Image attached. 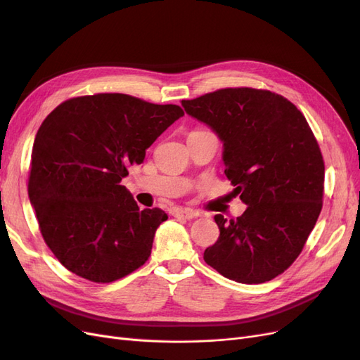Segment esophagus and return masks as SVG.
I'll use <instances>...</instances> for the list:
<instances>
[{"instance_id":"1","label":"esophagus","mask_w":360,"mask_h":360,"mask_svg":"<svg viewBox=\"0 0 360 360\" xmlns=\"http://www.w3.org/2000/svg\"><path fill=\"white\" fill-rule=\"evenodd\" d=\"M172 216L176 217V219H183V221H191L193 217H197V213L191 209H181V207H177V209H174Z\"/></svg>"}]
</instances>
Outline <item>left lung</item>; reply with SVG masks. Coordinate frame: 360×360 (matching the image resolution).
I'll return each mask as SVG.
<instances>
[{
  "label": "left lung",
  "instance_id": "8db88e82",
  "mask_svg": "<svg viewBox=\"0 0 360 360\" xmlns=\"http://www.w3.org/2000/svg\"><path fill=\"white\" fill-rule=\"evenodd\" d=\"M224 144L225 176L248 209L216 214L217 242L204 261L228 279L261 284L302 252L323 205L324 162L307 118L267 90L224 89L181 101Z\"/></svg>",
  "mask_w": 360,
  "mask_h": 360
}]
</instances>
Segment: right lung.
<instances>
[{"instance_id": "right-lung-1", "label": "right lung", "mask_w": 360, "mask_h": 360, "mask_svg": "<svg viewBox=\"0 0 360 360\" xmlns=\"http://www.w3.org/2000/svg\"><path fill=\"white\" fill-rule=\"evenodd\" d=\"M183 115L177 105L102 93L63 102L41 123L28 197L46 245L72 274L105 284L148 259L168 214L139 210L120 181Z\"/></svg>"}]
</instances>
